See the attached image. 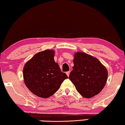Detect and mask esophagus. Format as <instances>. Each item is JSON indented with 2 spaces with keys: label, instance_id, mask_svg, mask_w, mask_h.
I'll use <instances>...</instances> for the list:
<instances>
[{
  "label": "esophagus",
  "instance_id": "34e87169",
  "mask_svg": "<svg viewBox=\"0 0 125 125\" xmlns=\"http://www.w3.org/2000/svg\"><path fill=\"white\" fill-rule=\"evenodd\" d=\"M66 74H67V75L68 77H69V74H70V71L67 72H66Z\"/></svg>",
  "mask_w": 125,
  "mask_h": 125
}]
</instances>
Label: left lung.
<instances>
[{"label": "left lung", "instance_id": "left-lung-1", "mask_svg": "<svg viewBox=\"0 0 125 125\" xmlns=\"http://www.w3.org/2000/svg\"><path fill=\"white\" fill-rule=\"evenodd\" d=\"M73 63L69 78L78 92L85 98L98 94L107 79L108 72L105 67L96 58L82 52L74 54Z\"/></svg>", "mask_w": 125, "mask_h": 125}]
</instances>
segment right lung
<instances>
[{
  "label": "right lung",
  "instance_id": "right-lung-1",
  "mask_svg": "<svg viewBox=\"0 0 125 125\" xmlns=\"http://www.w3.org/2000/svg\"><path fill=\"white\" fill-rule=\"evenodd\" d=\"M54 51L38 52L27 61L23 69V77L27 88L36 95L47 98L53 95L63 80L68 78L54 60Z\"/></svg>",
  "mask_w": 125,
  "mask_h": 125
}]
</instances>
